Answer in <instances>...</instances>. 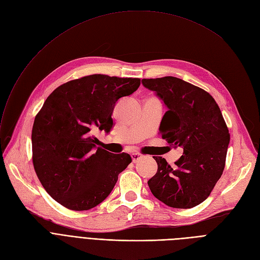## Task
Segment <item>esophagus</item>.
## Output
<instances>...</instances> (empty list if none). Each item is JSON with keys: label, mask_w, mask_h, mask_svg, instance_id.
I'll return each instance as SVG.
<instances>
[{"label": "esophagus", "mask_w": 260, "mask_h": 260, "mask_svg": "<svg viewBox=\"0 0 260 260\" xmlns=\"http://www.w3.org/2000/svg\"><path fill=\"white\" fill-rule=\"evenodd\" d=\"M142 157H143V155H142L141 153H133V154H132V160H133V163L139 162V160H140Z\"/></svg>", "instance_id": "34e87169"}]
</instances>
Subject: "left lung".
I'll use <instances>...</instances> for the list:
<instances>
[{
    "label": "left lung",
    "instance_id": "8db88e82",
    "mask_svg": "<svg viewBox=\"0 0 260 260\" xmlns=\"http://www.w3.org/2000/svg\"><path fill=\"white\" fill-rule=\"evenodd\" d=\"M144 86L164 102L168 110L159 133L183 155L171 167L153 156L156 174L148 181L152 194L175 208H191L211 194L225 167L230 133L219 106L203 89L177 77L143 79Z\"/></svg>",
    "mask_w": 260,
    "mask_h": 260
}]
</instances>
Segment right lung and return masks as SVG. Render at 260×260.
<instances>
[{
	"mask_svg": "<svg viewBox=\"0 0 260 260\" xmlns=\"http://www.w3.org/2000/svg\"><path fill=\"white\" fill-rule=\"evenodd\" d=\"M140 84V78L94 74L61 84L46 98L32 126V164L46 192L62 206L88 211L102 203L132 162L128 153L96 147L92 130L112 129L116 102Z\"/></svg>",
	"mask_w": 260,
	"mask_h": 260,
	"instance_id": "add662e5",
	"label": "right lung"
}]
</instances>
